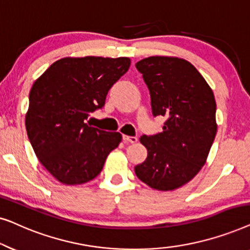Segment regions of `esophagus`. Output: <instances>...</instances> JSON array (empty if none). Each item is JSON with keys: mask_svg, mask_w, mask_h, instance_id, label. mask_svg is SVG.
<instances>
[{"mask_svg": "<svg viewBox=\"0 0 250 250\" xmlns=\"http://www.w3.org/2000/svg\"><path fill=\"white\" fill-rule=\"evenodd\" d=\"M123 140H124L125 142H129V143H135V142H138V138H136V136L123 135Z\"/></svg>", "mask_w": 250, "mask_h": 250, "instance_id": "1", "label": "esophagus"}]
</instances>
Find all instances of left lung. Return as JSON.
<instances>
[{
	"label": "left lung",
	"mask_w": 250,
	"mask_h": 250,
	"mask_svg": "<svg viewBox=\"0 0 250 250\" xmlns=\"http://www.w3.org/2000/svg\"><path fill=\"white\" fill-rule=\"evenodd\" d=\"M135 67L148 85L153 116L167 118L162 133L140 138L148 157L135 174L155 190L179 189L203 168L216 135L213 90L182 58L148 57Z\"/></svg>",
	"instance_id": "obj_1"
}]
</instances>
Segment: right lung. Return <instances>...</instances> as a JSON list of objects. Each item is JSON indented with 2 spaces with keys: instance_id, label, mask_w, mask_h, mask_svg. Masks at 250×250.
Segmentation results:
<instances>
[{
  "instance_id": "add662e5",
  "label": "right lung",
  "mask_w": 250,
  "mask_h": 250,
  "mask_svg": "<svg viewBox=\"0 0 250 250\" xmlns=\"http://www.w3.org/2000/svg\"><path fill=\"white\" fill-rule=\"evenodd\" d=\"M129 66L127 57H66L34 82L27 134L40 163L60 183L93 180L122 142L121 133L101 131L85 121L104 107L108 91Z\"/></svg>"
}]
</instances>
